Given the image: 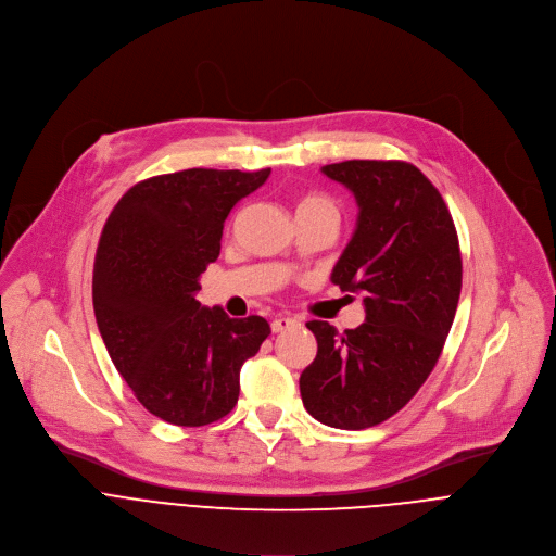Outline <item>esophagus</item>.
Masks as SVG:
<instances>
[{"label": "esophagus", "instance_id": "34e87169", "mask_svg": "<svg viewBox=\"0 0 556 556\" xmlns=\"http://www.w3.org/2000/svg\"><path fill=\"white\" fill-rule=\"evenodd\" d=\"M294 326H299V321L292 319V316H275L273 324H270V330H273L275 334H279V332L290 330V328H294Z\"/></svg>", "mask_w": 556, "mask_h": 556}]
</instances>
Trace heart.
I'll use <instances>...</instances> for the list:
<instances>
[{"instance_id": "1", "label": "heart", "mask_w": 556, "mask_h": 556, "mask_svg": "<svg viewBox=\"0 0 556 556\" xmlns=\"http://www.w3.org/2000/svg\"><path fill=\"white\" fill-rule=\"evenodd\" d=\"M305 208H330V211H337L334 204H332L326 195H316V193L303 195V198L299 200V208H296V211H305Z\"/></svg>"}]
</instances>
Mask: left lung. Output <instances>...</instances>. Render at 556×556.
Wrapping results in <instances>:
<instances>
[{
  "instance_id": "8db88e82",
  "label": "left lung",
  "mask_w": 556,
  "mask_h": 556,
  "mask_svg": "<svg viewBox=\"0 0 556 556\" xmlns=\"http://www.w3.org/2000/svg\"><path fill=\"white\" fill-rule=\"evenodd\" d=\"M321 172L358 204L332 281L363 292L365 324L343 334L328 321L305 324L319 348L299 389L312 418L358 431L401 412L433 371L455 319L462 255L453 217L418 167L345 161Z\"/></svg>"
}]
</instances>
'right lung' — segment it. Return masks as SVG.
<instances>
[{"label":"right lung","instance_id":"obj_1","mask_svg":"<svg viewBox=\"0 0 556 556\" xmlns=\"http://www.w3.org/2000/svg\"><path fill=\"white\" fill-rule=\"evenodd\" d=\"M268 176H153L134 185L103 226L92 277L99 332L138 403L165 422L204 427L224 418L237 405L244 361L270 334L262 316L230 319L195 299L230 208Z\"/></svg>","mask_w":556,"mask_h":556}]
</instances>
